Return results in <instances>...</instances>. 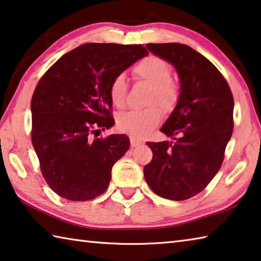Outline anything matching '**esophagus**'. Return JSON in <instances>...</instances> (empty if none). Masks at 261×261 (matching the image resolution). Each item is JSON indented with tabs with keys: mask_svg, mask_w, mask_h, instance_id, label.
I'll use <instances>...</instances> for the list:
<instances>
[{
	"mask_svg": "<svg viewBox=\"0 0 261 261\" xmlns=\"http://www.w3.org/2000/svg\"><path fill=\"white\" fill-rule=\"evenodd\" d=\"M130 143H131V147H138L141 145V141L134 138V137H131L130 138Z\"/></svg>",
	"mask_w": 261,
	"mask_h": 261,
	"instance_id": "1",
	"label": "esophagus"
}]
</instances>
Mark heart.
Segmentation results:
<instances>
[{
	"instance_id": "heart-1",
	"label": "heart",
	"mask_w": 261,
	"mask_h": 261,
	"mask_svg": "<svg viewBox=\"0 0 261 261\" xmlns=\"http://www.w3.org/2000/svg\"><path fill=\"white\" fill-rule=\"evenodd\" d=\"M137 79L149 84L152 87L148 105L159 103L163 109L170 110L178 100V87L171 81V69L160 57L148 56L137 63L134 68ZM126 96V81L124 74H117L109 85V98L117 108H124ZM162 121V110L153 106L143 110H131L121 114L117 118L118 129L134 137L147 136Z\"/></svg>"
}]
</instances>
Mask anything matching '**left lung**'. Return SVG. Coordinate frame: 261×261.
Returning <instances> with one entry per match:
<instances>
[{
	"label": "left lung",
	"mask_w": 261,
	"mask_h": 261,
	"mask_svg": "<svg viewBox=\"0 0 261 261\" xmlns=\"http://www.w3.org/2000/svg\"><path fill=\"white\" fill-rule=\"evenodd\" d=\"M146 47L174 65L179 95L161 127L173 141L147 143L153 159L144 177L158 196L185 200L201 192L222 165L233 129V98L215 65L191 47L177 42Z\"/></svg>",
	"instance_id": "1"
}]
</instances>
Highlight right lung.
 Wrapping results in <instances>:
<instances>
[{"mask_svg":"<svg viewBox=\"0 0 261 261\" xmlns=\"http://www.w3.org/2000/svg\"><path fill=\"white\" fill-rule=\"evenodd\" d=\"M141 45L84 43L43 74L31 101L32 144L53 191L72 201L92 200L108 189L129 137L92 138L114 125L109 85L147 56Z\"/></svg>","mask_w":261,"mask_h":261,"instance_id":"right-lung-1","label":"right lung"}]
</instances>
